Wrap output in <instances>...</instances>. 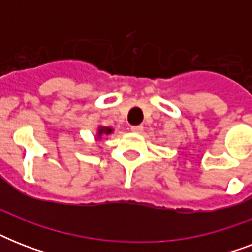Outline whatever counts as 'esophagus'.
Instances as JSON below:
<instances>
[{"label": "esophagus", "instance_id": "esophagus-1", "mask_svg": "<svg viewBox=\"0 0 252 252\" xmlns=\"http://www.w3.org/2000/svg\"><path fill=\"white\" fill-rule=\"evenodd\" d=\"M130 130H132L133 133H141L142 130H144V126H130Z\"/></svg>", "mask_w": 252, "mask_h": 252}]
</instances>
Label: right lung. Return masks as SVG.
<instances>
[{
  "label": "right lung",
  "instance_id": "1",
  "mask_svg": "<svg viewBox=\"0 0 252 252\" xmlns=\"http://www.w3.org/2000/svg\"><path fill=\"white\" fill-rule=\"evenodd\" d=\"M114 132V129L112 128H110V126H99L98 128V138H102L103 134H110Z\"/></svg>",
  "mask_w": 252,
  "mask_h": 252
}]
</instances>
